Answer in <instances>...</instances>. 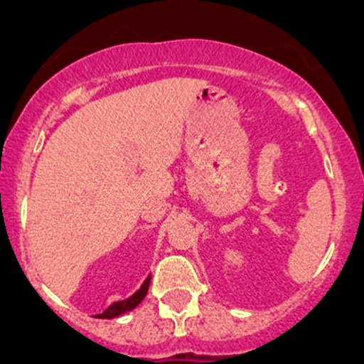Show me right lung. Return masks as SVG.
I'll return each instance as SVG.
<instances>
[{
    "label": "right lung",
    "mask_w": 364,
    "mask_h": 364,
    "mask_svg": "<svg viewBox=\"0 0 364 364\" xmlns=\"http://www.w3.org/2000/svg\"><path fill=\"white\" fill-rule=\"evenodd\" d=\"M149 282H151V274H149V277L146 278L144 284L141 285V289H139V291L135 292V294H132L130 297H128V299L116 301V303H112L111 306L107 308V310L102 311V314H97V315H95V317H98V318H114V317H117V315L127 314V311L134 310V308L137 306V304L141 303L142 299H144L146 292H148V289H149Z\"/></svg>",
    "instance_id": "add662e5"
}]
</instances>
